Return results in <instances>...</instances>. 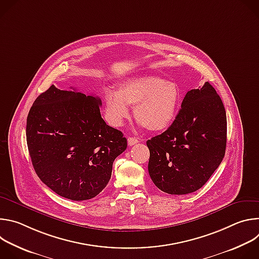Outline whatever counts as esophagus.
<instances>
[{
  "label": "esophagus",
  "mask_w": 259,
  "mask_h": 259,
  "mask_svg": "<svg viewBox=\"0 0 259 259\" xmlns=\"http://www.w3.org/2000/svg\"><path fill=\"white\" fill-rule=\"evenodd\" d=\"M138 138H135V137H128V144L129 145H134L138 142Z\"/></svg>",
  "instance_id": "obj_1"
}]
</instances>
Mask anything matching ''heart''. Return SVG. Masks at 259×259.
<instances>
[{
    "label": "heart",
    "instance_id": "b5f03b06",
    "mask_svg": "<svg viewBox=\"0 0 259 259\" xmlns=\"http://www.w3.org/2000/svg\"><path fill=\"white\" fill-rule=\"evenodd\" d=\"M181 99L176 83L155 76H137L121 82L118 92L112 88L104 92V113L110 125L120 127L129 118L131 106L142 126L162 131L174 121Z\"/></svg>",
    "mask_w": 259,
    "mask_h": 259
}]
</instances>
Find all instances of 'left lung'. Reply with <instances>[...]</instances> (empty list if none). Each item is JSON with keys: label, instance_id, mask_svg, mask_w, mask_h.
<instances>
[{"label": "left lung", "instance_id": "obj_1", "mask_svg": "<svg viewBox=\"0 0 259 259\" xmlns=\"http://www.w3.org/2000/svg\"><path fill=\"white\" fill-rule=\"evenodd\" d=\"M149 173L162 192L187 195L201 189L226 154L227 114L221 98L206 82L184 96L174 122L146 141Z\"/></svg>", "mask_w": 259, "mask_h": 259}]
</instances>
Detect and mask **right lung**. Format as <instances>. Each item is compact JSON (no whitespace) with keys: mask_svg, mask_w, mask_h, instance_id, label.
Here are the masks:
<instances>
[{"mask_svg":"<svg viewBox=\"0 0 259 259\" xmlns=\"http://www.w3.org/2000/svg\"><path fill=\"white\" fill-rule=\"evenodd\" d=\"M99 97L52 85L34 100L26 119L33 169L57 195L84 201L96 197L127 149L123 133L101 118Z\"/></svg>","mask_w":259,"mask_h":259,"instance_id":"1","label":"right lung"}]
</instances>
